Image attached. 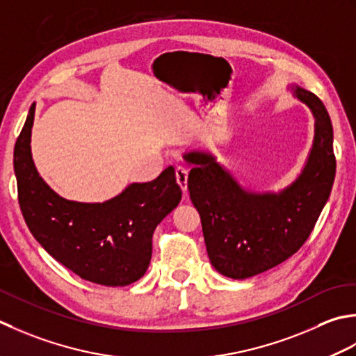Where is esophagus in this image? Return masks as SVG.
Listing matches in <instances>:
<instances>
[{"label":"esophagus","mask_w":356,"mask_h":356,"mask_svg":"<svg viewBox=\"0 0 356 356\" xmlns=\"http://www.w3.org/2000/svg\"><path fill=\"white\" fill-rule=\"evenodd\" d=\"M175 175H177V181H178L179 187L183 188V191H187V175H188L187 169L183 168V165H177Z\"/></svg>","instance_id":"obj_1"}]
</instances>
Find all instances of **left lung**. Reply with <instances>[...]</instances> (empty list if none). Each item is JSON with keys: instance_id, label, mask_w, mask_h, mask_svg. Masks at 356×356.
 <instances>
[{"instance_id": "left-lung-1", "label": "left lung", "mask_w": 356, "mask_h": 356, "mask_svg": "<svg viewBox=\"0 0 356 356\" xmlns=\"http://www.w3.org/2000/svg\"><path fill=\"white\" fill-rule=\"evenodd\" d=\"M295 95L315 115V141L301 177L284 192L249 193L212 155H184L195 164L187 187L201 216L207 255L224 277H255L292 257L329 200L337 169L330 117L315 93L296 87Z\"/></svg>"}]
</instances>
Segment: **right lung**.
<instances>
[{
    "mask_svg": "<svg viewBox=\"0 0 356 356\" xmlns=\"http://www.w3.org/2000/svg\"><path fill=\"white\" fill-rule=\"evenodd\" d=\"M35 104L13 150L18 202L36 241L79 278L103 286H127L146 273L152 236L181 201L175 169L169 165L150 183H134L101 204L67 201L38 175L31 134Z\"/></svg>",
    "mask_w": 356,
    "mask_h": 356,
    "instance_id": "right-lung-1",
    "label": "right lung"
}]
</instances>
